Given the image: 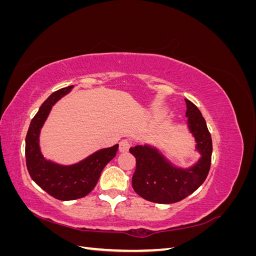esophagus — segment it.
Segmentation results:
<instances>
[{
  "label": "esophagus",
  "mask_w": 256,
  "mask_h": 256,
  "mask_svg": "<svg viewBox=\"0 0 256 256\" xmlns=\"http://www.w3.org/2000/svg\"><path fill=\"white\" fill-rule=\"evenodd\" d=\"M130 146H131L130 141H128L127 138H124V140H122L120 142V152H128L129 148H130Z\"/></svg>",
  "instance_id": "esophagus-1"
}]
</instances>
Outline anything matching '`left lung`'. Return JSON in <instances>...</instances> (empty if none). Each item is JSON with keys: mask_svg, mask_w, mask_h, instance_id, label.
<instances>
[{"mask_svg": "<svg viewBox=\"0 0 256 256\" xmlns=\"http://www.w3.org/2000/svg\"><path fill=\"white\" fill-rule=\"evenodd\" d=\"M187 104L189 128L202 154L198 164L189 170L172 166L150 146H134L129 150L136 157V168L132 176V188L141 198L159 204L180 202L194 192L208 175L212 164V141L206 122L198 108L190 100Z\"/></svg>", "mask_w": 256, "mask_h": 256, "instance_id": "8db88e82", "label": "left lung"}]
</instances>
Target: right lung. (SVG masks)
I'll return each instance as SVG.
<instances>
[{"instance_id": "1", "label": "right lung", "mask_w": 256, "mask_h": 256, "mask_svg": "<svg viewBox=\"0 0 256 256\" xmlns=\"http://www.w3.org/2000/svg\"><path fill=\"white\" fill-rule=\"evenodd\" d=\"M72 88V86L60 88L44 100L30 122L26 138V161L30 176L48 194L60 200L88 196L95 188L104 168L115 157L118 150L116 144L109 148L100 150L79 164L69 166H58L44 159L38 145L40 128L52 106Z\"/></svg>"}]
</instances>
